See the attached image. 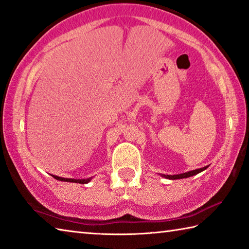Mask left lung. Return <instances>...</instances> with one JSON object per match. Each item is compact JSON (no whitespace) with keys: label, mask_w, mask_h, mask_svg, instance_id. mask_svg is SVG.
<instances>
[{"label":"left lung","mask_w":249,"mask_h":249,"mask_svg":"<svg viewBox=\"0 0 249 249\" xmlns=\"http://www.w3.org/2000/svg\"><path fill=\"white\" fill-rule=\"evenodd\" d=\"M207 166L205 168H201V169H197V170H194V171H189L186 172V173H182V174H178V175H162L164 176V178H169V179H178V178H189V176H193V175H196L198 173H200L203 170H206Z\"/></svg>","instance_id":"obj_1"}]
</instances>
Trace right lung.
Listing matches in <instances>:
<instances>
[{"label":"right lung","instance_id":"1","mask_svg":"<svg viewBox=\"0 0 249 249\" xmlns=\"http://www.w3.org/2000/svg\"><path fill=\"white\" fill-rule=\"evenodd\" d=\"M54 178L55 179H58V180H63V182H71V183H79V184H86L88 183L90 178H87V179H74V178H58V176H55V175H52Z\"/></svg>","mask_w":249,"mask_h":249}]
</instances>
